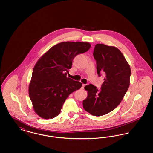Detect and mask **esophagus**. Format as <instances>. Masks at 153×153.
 I'll list each match as a JSON object with an SVG mask.
<instances>
[{"instance_id":"34e87169","label":"esophagus","mask_w":153,"mask_h":153,"mask_svg":"<svg viewBox=\"0 0 153 153\" xmlns=\"http://www.w3.org/2000/svg\"><path fill=\"white\" fill-rule=\"evenodd\" d=\"M85 85L83 84L82 85V87H81V89H83L84 88V87H85Z\"/></svg>"}]
</instances>
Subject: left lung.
Masks as SVG:
<instances>
[{
	"instance_id": "obj_1",
	"label": "left lung",
	"mask_w": 153,
	"mask_h": 153,
	"mask_svg": "<svg viewBox=\"0 0 153 153\" xmlns=\"http://www.w3.org/2000/svg\"><path fill=\"white\" fill-rule=\"evenodd\" d=\"M93 54L98 75L104 73L105 77L100 91L92 84L85 87L88 96L82 105L88 113L100 117L113 111L122 102L130 85L131 68L115 46L96 44Z\"/></svg>"
}]
</instances>
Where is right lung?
Segmentation results:
<instances>
[{
    "label": "right lung",
    "instance_id": "1",
    "mask_svg": "<svg viewBox=\"0 0 153 153\" xmlns=\"http://www.w3.org/2000/svg\"><path fill=\"white\" fill-rule=\"evenodd\" d=\"M88 42H62L46 51L36 62L30 82L29 94L34 112L48 119L57 117L68 96L82 86L67 77L77 55L87 51Z\"/></svg>",
    "mask_w": 153,
    "mask_h": 153
}]
</instances>
